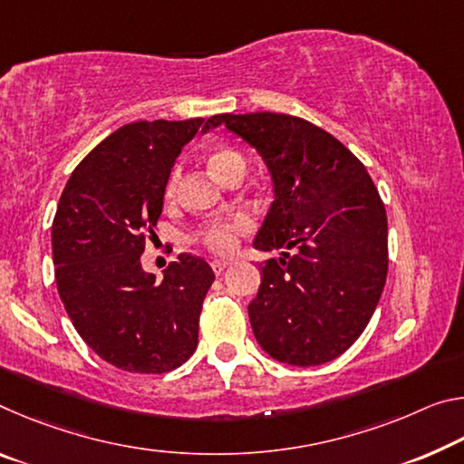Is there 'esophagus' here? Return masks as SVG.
Returning <instances> with one entry per match:
<instances>
[{
	"mask_svg": "<svg viewBox=\"0 0 464 464\" xmlns=\"http://www.w3.org/2000/svg\"><path fill=\"white\" fill-rule=\"evenodd\" d=\"M210 266H212V270H215V275H220V272H223L227 266H229V262H225V260H212Z\"/></svg>",
	"mask_w": 464,
	"mask_h": 464,
	"instance_id": "1",
	"label": "esophagus"
}]
</instances>
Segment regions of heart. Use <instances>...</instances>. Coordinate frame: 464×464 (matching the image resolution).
Here are the masks:
<instances>
[{
  "mask_svg": "<svg viewBox=\"0 0 464 464\" xmlns=\"http://www.w3.org/2000/svg\"><path fill=\"white\" fill-rule=\"evenodd\" d=\"M235 165L246 167V160L239 152H235L231 149H220L217 152H212L208 159L210 171L215 173L218 179L223 178V175ZM178 183H179V173L173 171L171 178H169V181H167V189H165L167 198L175 196V192H178ZM249 227L252 225H249V220L246 217H231V218L215 220V223L204 225V227H200V229H196L192 233V239L198 246L208 249V252L223 256V254L233 252L235 246H237L239 237L249 231Z\"/></svg>",
  "mask_w": 464,
  "mask_h": 464,
  "instance_id": "heart-1",
  "label": "heart"
}]
</instances>
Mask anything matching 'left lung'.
I'll list each match as a JSON object with an SVG mask.
<instances>
[{
    "instance_id": "8db88e82",
    "label": "left lung",
    "mask_w": 464,
    "mask_h": 464,
    "mask_svg": "<svg viewBox=\"0 0 464 464\" xmlns=\"http://www.w3.org/2000/svg\"><path fill=\"white\" fill-rule=\"evenodd\" d=\"M225 126L262 154L275 202L254 246L285 249L260 264L247 305L260 347L291 365L343 355L363 333L388 275L384 202L362 160L314 123L285 113H223Z\"/></svg>"
}]
</instances>
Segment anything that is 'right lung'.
Listing matches in <instances>:
<instances>
[{"label":"right lung","mask_w":464,"mask_h":464,"mask_svg":"<svg viewBox=\"0 0 464 464\" xmlns=\"http://www.w3.org/2000/svg\"><path fill=\"white\" fill-rule=\"evenodd\" d=\"M202 117L134 121L86 154L65 183L51 227L57 291L73 328L107 363L165 373L194 355L215 272L179 254L163 281L140 256L163 210L169 173Z\"/></svg>","instance_id":"1"}]
</instances>
